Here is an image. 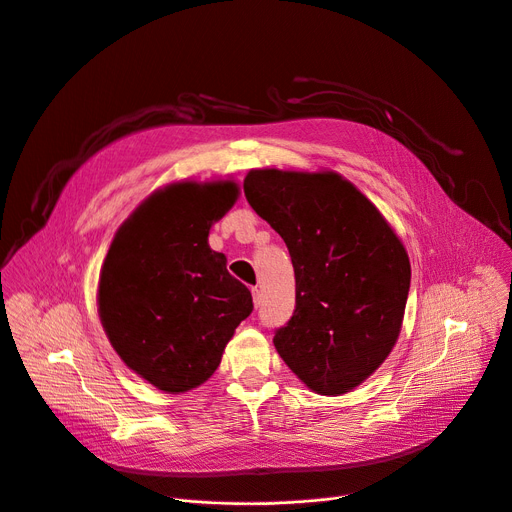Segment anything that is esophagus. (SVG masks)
<instances>
[{
    "mask_svg": "<svg viewBox=\"0 0 512 512\" xmlns=\"http://www.w3.org/2000/svg\"><path fill=\"white\" fill-rule=\"evenodd\" d=\"M252 297H254V305H256V307H260V303H262V295H260V289H258V287H252Z\"/></svg>",
    "mask_w": 512,
    "mask_h": 512,
    "instance_id": "34e87169",
    "label": "esophagus"
}]
</instances>
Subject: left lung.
<instances>
[{"mask_svg":"<svg viewBox=\"0 0 512 512\" xmlns=\"http://www.w3.org/2000/svg\"><path fill=\"white\" fill-rule=\"evenodd\" d=\"M244 192L295 268V311L274 332V348L311 391L355 389L400 336L410 291L404 244L336 172L250 170Z\"/></svg>","mask_w":512,"mask_h":512,"instance_id":"1","label":"left lung"}]
</instances>
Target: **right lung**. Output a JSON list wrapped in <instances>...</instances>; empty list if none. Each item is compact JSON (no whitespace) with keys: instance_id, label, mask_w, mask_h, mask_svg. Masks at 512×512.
Instances as JSON below:
<instances>
[{"instance_id":"add662e5","label":"right lung","mask_w":512,"mask_h":512,"mask_svg":"<svg viewBox=\"0 0 512 512\" xmlns=\"http://www.w3.org/2000/svg\"><path fill=\"white\" fill-rule=\"evenodd\" d=\"M233 180L155 190L116 231L98 283V316L123 363L168 393L205 383L252 313V293L209 248L238 201Z\"/></svg>"}]
</instances>
